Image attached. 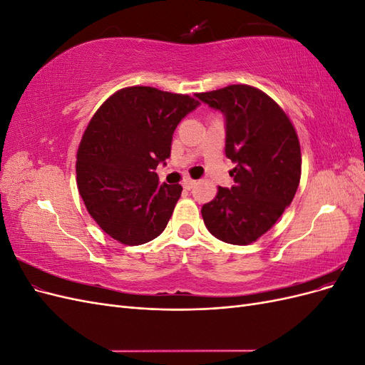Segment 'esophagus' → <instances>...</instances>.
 Returning a JSON list of instances; mask_svg holds the SVG:
<instances>
[{"label": "esophagus", "mask_w": 365, "mask_h": 365, "mask_svg": "<svg viewBox=\"0 0 365 365\" xmlns=\"http://www.w3.org/2000/svg\"><path fill=\"white\" fill-rule=\"evenodd\" d=\"M196 184V181L195 180H190V178H185L184 181H182V187L185 190H190V189H193V185Z\"/></svg>", "instance_id": "1"}]
</instances>
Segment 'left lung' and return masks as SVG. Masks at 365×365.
<instances>
[{"mask_svg":"<svg viewBox=\"0 0 365 365\" xmlns=\"http://www.w3.org/2000/svg\"><path fill=\"white\" fill-rule=\"evenodd\" d=\"M225 118V155L235 163L231 189L219 187L202 205L216 239L248 245L277 222L300 184L302 152L297 132L271 97L248 85L195 94Z\"/></svg>","mask_w":365,"mask_h":365,"instance_id":"obj_1","label":"left lung"}]
</instances>
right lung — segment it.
Masks as SVG:
<instances>
[{
  "instance_id": "add662e5",
  "label": "right lung",
  "mask_w": 365,
  "mask_h": 365,
  "mask_svg": "<svg viewBox=\"0 0 365 365\" xmlns=\"http://www.w3.org/2000/svg\"><path fill=\"white\" fill-rule=\"evenodd\" d=\"M195 98L150 86L120 90L97 109L77 152V187L88 213L125 245L158 237L182 187L160 184L157 165L170 157L180 121Z\"/></svg>"
}]
</instances>
